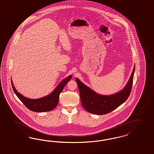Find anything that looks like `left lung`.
Listing matches in <instances>:
<instances>
[{"instance_id":"left-lung-1","label":"left lung","mask_w":154,"mask_h":154,"mask_svg":"<svg viewBox=\"0 0 154 154\" xmlns=\"http://www.w3.org/2000/svg\"><path fill=\"white\" fill-rule=\"evenodd\" d=\"M135 66L126 86L121 91L110 95L97 94L86 86L78 78L75 80L79 87L83 107L88 112L95 114H105L112 112L125 102L131 94L133 84Z\"/></svg>"}]
</instances>
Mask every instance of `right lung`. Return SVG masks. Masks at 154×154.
<instances>
[{
  "label": "right lung",
  "instance_id": "right-lung-1",
  "mask_svg": "<svg viewBox=\"0 0 154 154\" xmlns=\"http://www.w3.org/2000/svg\"><path fill=\"white\" fill-rule=\"evenodd\" d=\"M71 78L72 75H69L62 80L52 93L44 97L35 100L27 98L20 94L14 87L12 80L11 85L15 94L27 109L36 112H45L51 111L56 107L59 102V95Z\"/></svg>",
  "mask_w": 154,
  "mask_h": 154
}]
</instances>
